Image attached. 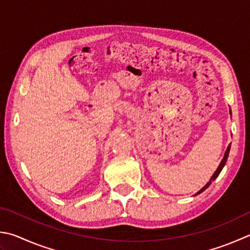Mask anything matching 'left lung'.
<instances>
[{"label":"left lung","instance_id":"obj_1","mask_svg":"<svg viewBox=\"0 0 250 250\" xmlns=\"http://www.w3.org/2000/svg\"><path fill=\"white\" fill-rule=\"evenodd\" d=\"M229 113H230V111H229ZM229 149H230V144L228 146V149H227V151H225V153H224V157H223V159H222V161L220 162V164H219V167H218V168L215 169V172L213 173V175L211 176V178L209 180V182L206 184V185L201 188V189L198 191V192H196L195 194V196H197V195H199V194H201L202 191H205L207 188H208L210 185H211V183H212L216 177L219 176V174L221 173V171H222V168L224 167V166H225V163H227V160H228V157H229Z\"/></svg>","mask_w":250,"mask_h":250}]
</instances>
